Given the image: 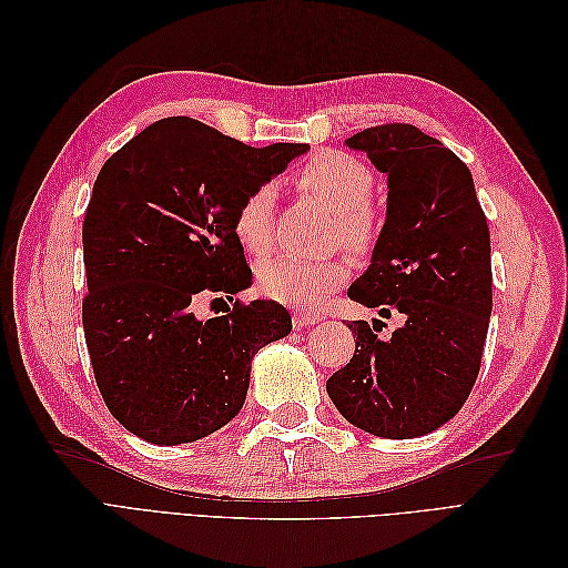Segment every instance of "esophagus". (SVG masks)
<instances>
[{"instance_id":"esophagus-1","label":"esophagus","mask_w":568,"mask_h":568,"mask_svg":"<svg viewBox=\"0 0 568 568\" xmlns=\"http://www.w3.org/2000/svg\"><path fill=\"white\" fill-rule=\"evenodd\" d=\"M322 317L315 315V313H307V311H296L294 313V326H298V329H303V326H313L317 324Z\"/></svg>"}]
</instances>
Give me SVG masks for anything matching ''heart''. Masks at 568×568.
I'll return each mask as SVG.
<instances>
[{
	"mask_svg": "<svg viewBox=\"0 0 568 568\" xmlns=\"http://www.w3.org/2000/svg\"><path fill=\"white\" fill-rule=\"evenodd\" d=\"M294 184L334 209L332 242L353 251H369L379 236V213L372 203L374 173L348 151L322 149L294 170ZM232 230L251 255L274 246V186L261 184L236 203ZM351 263L343 253L320 257L274 255L257 267V286L272 301L294 307L317 305L348 280Z\"/></svg>",
	"mask_w": 568,
	"mask_h": 568,
	"instance_id": "b5f03b06",
	"label": "heart"
}]
</instances>
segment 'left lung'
<instances>
[{"label": "left lung", "instance_id": "obj_1", "mask_svg": "<svg viewBox=\"0 0 568 568\" xmlns=\"http://www.w3.org/2000/svg\"><path fill=\"white\" fill-rule=\"evenodd\" d=\"M348 146L388 175L384 230L348 298L405 324L379 338L382 320H353L355 355L326 393L363 432L417 438L453 419L476 384L493 311L488 220L467 163L415 125H374Z\"/></svg>", "mask_w": 568, "mask_h": 568}]
</instances>
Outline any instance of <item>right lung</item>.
I'll return each mask as SVG.
<instances>
[{"instance_id": "obj_1", "label": "right lung", "mask_w": 568, "mask_h": 568, "mask_svg": "<svg viewBox=\"0 0 568 568\" xmlns=\"http://www.w3.org/2000/svg\"><path fill=\"white\" fill-rule=\"evenodd\" d=\"M303 151L175 115L99 170L82 222V326L101 398L134 436L178 445L217 432L244 407L253 355L291 332L277 301L236 298L205 322L194 307L251 284L234 209Z\"/></svg>"}]
</instances>
